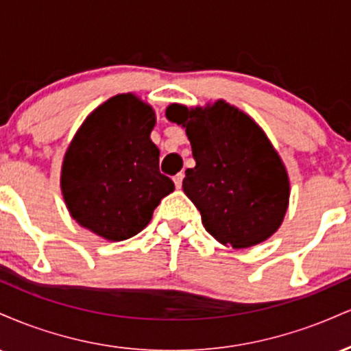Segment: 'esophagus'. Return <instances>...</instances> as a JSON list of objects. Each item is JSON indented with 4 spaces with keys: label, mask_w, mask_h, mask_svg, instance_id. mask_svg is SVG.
I'll return each mask as SVG.
<instances>
[{
    "label": "esophagus",
    "mask_w": 351,
    "mask_h": 351,
    "mask_svg": "<svg viewBox=\"0 0 351 351\" xmlns=\"http://www.w3.org/2000/svg\"><path fill=\"white\" fill-rule=\"evenodd\" d=\"M183 178H184V173H178V175L173 178V181H175V186L181 189V184H183Z\"/></svg>",
    "instance_id": "34e87169"
}]
</instances>
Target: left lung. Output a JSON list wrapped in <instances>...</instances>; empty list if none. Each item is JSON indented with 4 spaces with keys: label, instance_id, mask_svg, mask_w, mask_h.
<instances>
[{
    "label": "left lung",
    "instance_id": "8db88e82",
    "mask_svg": "<svg viewBox=\"0 0 351 351\" xmlns=\"http://www.w3.org/2000/svg\"><path fill=\"white\" fill-rule=\"evenodd\" d=\"M167 119L186 128L196 167L183 191L209 234L236 249L271 237L287 211L289 178L259 125L223 100L195 110L173 104Z\"/></svg>",
    "mask_w": 351,
    "mask_h": 351
}]
</instances>
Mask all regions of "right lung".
I'll use <instances>...</instances> for the list:
<instances>
[{"mask_svg": "<svg viewBox=\"0 0 351 351\" xmlns=\"http://www.w3.org/2000/svg\"><path fill=\"white\" fill-rule=\"evenodd\" d=\"M155 112L134 94L108 99L87 117L67 148L60 188L71 216L108 241H125L150 223L175 189L160 173L150 140Z\"/></svg>", "mask_w": 351, "mask_h": 351, "instance_id": "add662e5", "label": "right lung"}]
</instances>
